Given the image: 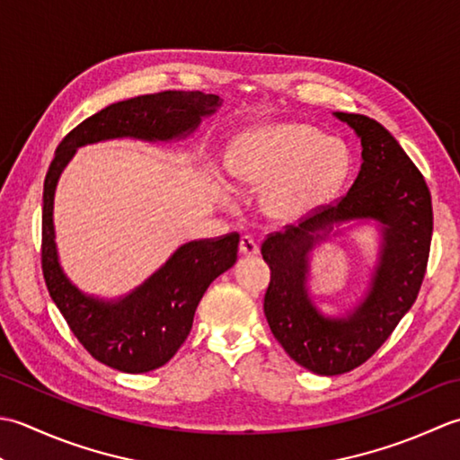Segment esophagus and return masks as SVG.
Listing matches in <instances>:
<instances>
[{"instance_id": "34e87169", "label": "esophagus", "mask_w": 460, "mask_h": 460, "mask_svg": "<svg viewBox=\"0 0 460 460\" xmlns=\"http://www.w3.org/2000/svg\"><path fill=\"white\" fill-rule=\"evenodd\" d=\"M258 252H260V246L250 236H243L240 240V254L242 256H256Z\"/></svg>"}]
</instances>
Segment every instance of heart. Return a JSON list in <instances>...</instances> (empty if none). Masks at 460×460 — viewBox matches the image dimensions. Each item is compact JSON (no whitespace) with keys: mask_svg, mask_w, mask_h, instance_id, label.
I'll return each mask as SVG.
<instances>
[{"mask_svg":"<svg viewBox=\"0 0 460 460\" xmlns=\"http://www.w3.org/2000/svg\"><path fill=\"white\" fill-rule=\"evenodd\" d=\"M230 174L246 189H264V210L296 220L320 210L341 190L351 171L349 148L307 123L252 128L234 145Z\"/></svg>","mask_w":460,"mask_h":460,"instance_id":"1","label":"heart"}]
</instances>
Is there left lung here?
Wrapping results in <instances>:
<instances>
[{
    "label": "left lung",
    "instance_id": "obj_1",
    "mask_svg": "<svg viewBox=\"0 0 460 460\" xmlns=\"http://www.w3.org/2000/svg\"><path fill=\"white\" fill-rule=\"evenodd\" d=\"M333 117L361 140L363 163L349 192L261 243L271 270L264 296L270 330L296 363L327 377L359 367L385 343L415 304L433 236L427 182L395 137L365 115ZM371 221L380 230V252L368 289L343 314L325 316L308 289L311 252L345 223L350 229Z\"/></svg>",
    "mask_w": 460,
    "mask_h": 460
}]
</instances>
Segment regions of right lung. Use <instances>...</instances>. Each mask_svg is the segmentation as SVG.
I'll return each instance as SVG.
<instances>
[{
  "label": "right lung",
  "instance_id": "obj_1",
  "mask_svg": "<svg viewBox=\"0 0 460 460\" xmlns=\"http://www.w3.org/2000/svg\"><path fill=\"white\" fill-rule=\"evenodd\" d=\"M220 107L218 95L200 91H163L119 101L75 127L55 151L43 184V278L83 348L112 369L146 373L172 359L192 330L206 289L236 264L240 236L232 232L217 240L186 242L133 292L117 299L89 296L63 271L55 243L53 202L59 176L81 146L112 138L181 140Z\"/></svg>",
  "mask_w": 460,
  "mask_h": 460
}]
</instances>
